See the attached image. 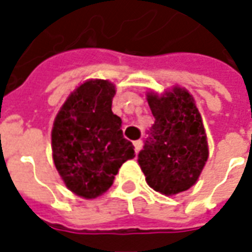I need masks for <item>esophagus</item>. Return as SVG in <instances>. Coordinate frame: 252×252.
Instances as JSON below:
<instances>
[{"mask_svg": "<svg viewBox=\"0 0 252 252\" xmlns=\"http://www.w3.org/2000/svg\"><path fill=\"white\" fill-rule=\"evenodd\" d=\"M142 140H135V142H133V147H135V151H136V153H139V151H140V148H142Z\"/></svg>", "mask_w": 252, "mask_h": 252, "instance_id": "esophagus-1", "label": "esophagus"}]
</instances>
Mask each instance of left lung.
<instances>
[{
    "label": "left lung",
    "instance_id": "obj_1",
    "mask_svg": "<svg viewBox=\"0 0 252 252\" xmlns=\"http://www.w3.org/2000/svg\"><path fill=\"white\" fill-rule=\"evenodd\" d=\"M155 123L137 162L155 191L173 195L194 185L208 160L202 119L191 94L174 86L162 95L147 94Z\"/></svg>",
    "mask_w": 252,
    "mask_h": 252
}]
</instances>
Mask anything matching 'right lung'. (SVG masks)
I'll return each mask as SVG.
<instances>
[{"label":"right lung","mask_w":252,"mask_h":252,"mask_svg":"<svg viewBox=\"0 0 252 252\" xmlns=\"http://www.w3.org/2000/svg\"><path fill=\"white\" fill-rule=\"evenodd\" d=\"M115 85L90 79L72 92L55 117L52 158L67 189L95 198L109 189L133 146L123 136L121 119L112 112Z\"/></svg>","instance_id":"1"}]
</instances>
